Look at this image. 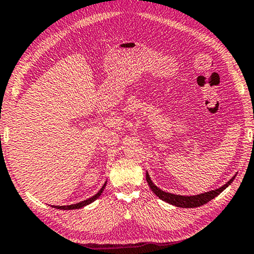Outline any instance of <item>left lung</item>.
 <instances>
[{
  "mask_svg": "<svg viewBox=\"0 0 254 254\" xmlns=\"http://www.w3.org/2000/svg\"><path fill=\"white\" fill-rule=\"evenodd\" d=\"M234 178H235V176H234L231 181L226 183L224 186H221L220 189L210 190V192H206L203 194L194 195V196H183V195L167 193V192H165V190H160L159 187H157L153 184V183H152L149 174L146 173V182H147V184H149L150 189L152 190V192L157 195L159 198H161L162 201H166L167 203L179 206V208H196V206H200V205L208 203V202L211 201L212 198L218 196V195H219L222 190L226 189V187H228L229 185H231V183L234 181Z\"/></svg>",
  "mask_w": 254,
  "mask_h": 254,
  "instance_id": "obj_1",
  "label": "left lung"
}]
</instances>
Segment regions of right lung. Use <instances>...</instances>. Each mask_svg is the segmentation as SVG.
Masks as SVG:
<instances>
[{
    "label": "right lung",
    "instance_id": "1",
    "mask_svg": "<svg viewBox=\"0 0 254 254\" xmlns=\"http://www.w3.org/2000/svg\"><path fill=\"white\" fill-rule=\"evenodd\" d=\"M104 187H105V184L102 186V189H101L99 192H97L94 196H92V197H89V198H87V200H85V201H83V202H79V203H76V204H71V205H53V208H57V209H60V210H73V209H79V208H83V206H85V205H87V204H89V203H92L93 201H95L97 197L100 196L101 195V193L103 192V190H104Z\"/></svg>",
    "mask_w": 254,
    "mask_h": 254
}]
</instances>
